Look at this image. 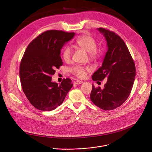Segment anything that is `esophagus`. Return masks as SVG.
<instances>
[{
    "label": "esophagus",
    "instance_id": "34e87169",
    "mask_svg": "<svg viewBox=\"0 0 152 152\" xmlns=\"http://www.w3.org/2000/svg\"><path fill=\"white\" fill-rule=\"evenodd\" d=\"M83 81H81V80H76V81H75V82H74V83L75 84H76V85H79V84H82V83H83Z\"/></svg>",
    "mask_w": 152,
    "mask_h": 152
}]
</instances>
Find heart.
Masks as SVG:
<instances>
[{"label": "heart", "mask_w": 152, "mask_h": 152, "mask_svg": "<svg viewBox=\"0 0 152 152\" xmlns=\"http://www.w3.org/2000/svg\"><path fill=\"white\" fill-rule=\"evenodd\" d=\"M75 44L80 48L88 52L90 59L94 61L97 59L100 54V50L96 47L95 40L89 35H83L79 37L75 40ZM72 55V49L68 45L64 46L61 50V57L65 61H69L71 59ZM88 67H83L76 65L70 69V72L79 78H84L86 76V72L90 71Z\"/></svg>", "instance_id": "1"}]
</instances>
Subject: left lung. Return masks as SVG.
Instances as JSON below:
<instances>
[{
	"label": "left lung",
	"mask_w": 152,
	"mask_h": 152,
	"mask_svg": "<svg viewBox=\"0 0 152 152\" xmlns=\"http://www.w3.org/2000/svg\"><path fill=\"white\" fill-rule=\"evenodd\" d=\"M107 41V51L102 66L92 75L94 81L107 79L104 89L92 85L91 102L104 110H113L127 100L133 85L136 67L133 59L121 37L115 32L100 28Z\"/></svg>",
	"instance_id": "8db88e82"
}]
</instances>
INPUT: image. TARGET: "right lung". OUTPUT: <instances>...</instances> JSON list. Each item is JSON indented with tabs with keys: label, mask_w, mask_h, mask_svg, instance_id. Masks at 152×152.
<instances>
[{
	"label": "right lung",
	"mask_w": 152,
	"mask_h": 152,
	"mask_svg": "<svg viewBox=\"0 0 152 152\" xmlns=\"http://www.w3.org/2000/svg\"><path fill=\"white\" fill-rule=\"evenodd\" d=\"M75 33L50 30L43 32L28 46L20 61L19 76L22 90L31 104L42 111H51L62 104L73 86L64 79L60 85L52 76L63 64L61 50Z\"/></svg>",
	"instance_id": "right-lung-1"
}]
</instances>
